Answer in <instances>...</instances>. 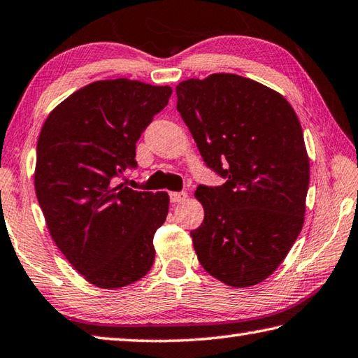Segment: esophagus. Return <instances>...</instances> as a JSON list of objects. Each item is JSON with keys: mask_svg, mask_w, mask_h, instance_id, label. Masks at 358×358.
<instances>
[{"mask_svg": "<svg viewBox=\"0 0 358 358\" xmlns=\"http://www.w3.org/2000/svg\"><path fill=\"white\" fill-rule=\"evenodd\" d=\"M187 198V193L185 192H171L170 193V201L173 204H176V202H182Z\"/></svg>", "mask_w": 358, "mask_h": 358, "instance_id": "esophagus-1", "label": "esophagus"}]
</instances>
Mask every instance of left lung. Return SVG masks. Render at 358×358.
I'll list each match as a JSON object with an SVG mask.
<instances>
[{"instance_id":"obj_1","label":"left lung","mask_w":358,"mask_h":358,"mask_svg":"<svg viewBox=\"0 0 358 358\" xmlns=\"http://www.w3.org/2000/svg\"><path fill=\"white\" fill-rule=\"evenodd\" d=\"M176 95L202 160L226 179L194 193L204 207L190 232L198 260L226 285L259 284L304 224L310 164L299 120L280 93L238 74L182 80Z\"/></svg>"}]
</instances>
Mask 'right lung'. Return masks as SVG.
I'll return each mask as SVG.
<instances>
[{"mask_svg": "<svg viewBox=\"0 0 358 358\" xmlns=\"http://www.w3.org/2000/svg\"><path fill=\"white\" fill-rule=\"evenodd\" d=\"M171 87L96 80L54 109L37 141L34 185L57 248L99 288L140 280L154 263L165 192H137L117 179L137 168L136 143L171 96Z\"/></svg>", "mask_w": 358, "mask_h": 358, "instance_id": "right-lung-1", "label": "right lung"}]
</instances>
